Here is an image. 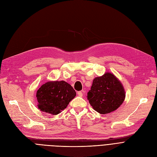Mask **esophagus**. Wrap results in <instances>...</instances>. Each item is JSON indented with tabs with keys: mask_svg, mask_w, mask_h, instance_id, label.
I'll use <instances>...</instances> for the list:
<instances>
[{
	"mask_svg": "<svg viewBox=\"0 0 157 157\" xmlns=\"http://www.w3.org/2000/svg\"><path fill=\"white\" fill-rule=\"evenodd\" d=\"M78 95L79 96H83V93H82V91H79V92H78Z\"/></svg>",
	"mask_w": 157,
	"mask_h": 157,
	"instance_id": "obj_1",
	"label": "esophagus"
}]
</instances>
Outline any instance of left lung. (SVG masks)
<instances>
[{
    "label": "left lung",
    "mask_w": 157,
    "mask_h": 157,
    "mask_svg": "<svg viewBox=\"0 0 157 157\" xmlns=\"http://www.w3.org/2000/svg\"><path fill=\"white\" fill-rule=\"evenodd\" d=\"M87 98L95 111L107 114L115 111L124 102L125 92L120 80L113 74L106 72L93 80Z\"/></svg>",
    "instance_id": "left-lung-1"
}]
</instances>
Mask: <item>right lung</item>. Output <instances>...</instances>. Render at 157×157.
I'll return each mask as SVG.
<instances>
[{"label": "right lung", "mask_w": 157, "mask_h": 157, "mask_svg": "<svg viewBox=\"0 0 157 157\" xmlns=\"http://www.w3.org/2000/svg\"><path fill=\"white\" fill-rule=\"evenodd\" d=\"M75 96L73 88L64 80L47 82L36 93L38 108L52 115L61 113Z\"/></svg>", "instance_id": "1"}]
</instances>
